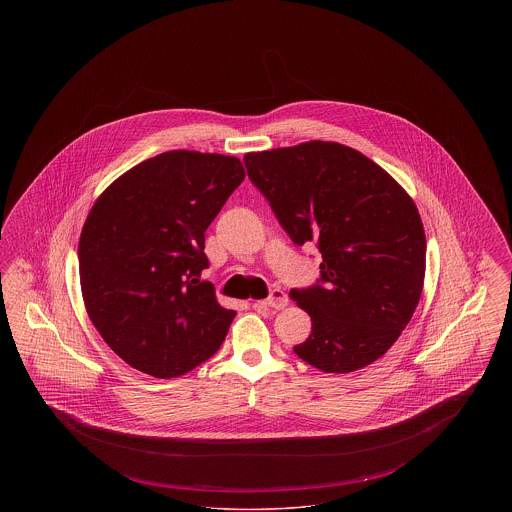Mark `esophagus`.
<instances>
[{"label": "esophagus", "mask_w": 512, "mask_h": 512, "mask_svg": "<svg viewBox=\"0 0 512 512\" xmlns=\"http://www.w3.org/2000/svg\"><path fill=\"white\" fill-rule=\"evenodd\" d=\"M257 305L263 307V309H284L288 305V295L282 290H272L267 299L259 301Z\"/></svg>", "instance_id": "34e87169"}]
</instances>
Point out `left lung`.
<instances>
[{
  "instance_id": "left-lung-1",
  "label": "left lung",
  "mask_w": 512,
  "mask_h": 512,
  "mask_svg": "<svg viewBox=\"0 0 512 512\" xmlns=\"http://www.w3.org/2000/svg\"><path fill=\"white\" fill-rule=\"evenodd\" d=\"M245 169L293 244L315 242L320 280L290 297L313 320L299 359L345 374L380 359L420 301L426 236L411 195L336 142L247 153Z\"/></svg>"
}]
</instances>
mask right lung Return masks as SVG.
I'll return each instance as SVG.
<instances>
[{"instance_id":"right-lung-1","label":"right lung","mask_w":512,"mask_h":512,"mask_svg":"<svg viewBox=\"0 0 512 512\" xmlns=\"http://www.w3.org/2000/svg\"><path fill=\"white\" fill-rule=\"evenodd\" d=\"M238 157L174 149L119 176L78 242L88 317L124 363L176 378L219 351L236 311L201 282L205 230L244 182Z\"/></svg>"}]
</instances>
